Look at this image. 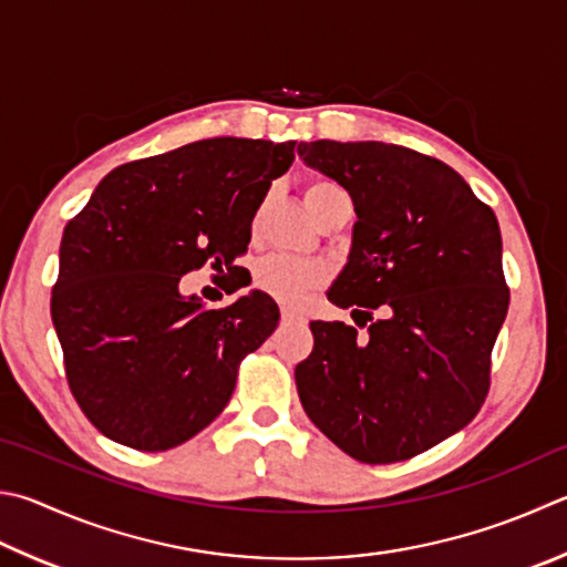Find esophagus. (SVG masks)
I'll return each mask as SVG.
<instances>
[{"mask_svg":"<svg viewBox=\"0 0 567 567\" xmlns=\"http://www.w3.org/2000/svg\"><path fill=\"white\" fill-rule=\"evenodd\" d=\"M280 315H282V322H292V319H300V312H297L295 307H287V305L280 307Z\"/></svg>","mask_w":567,"mask_h":567,"instance_id":"1","label":"esophagus"}]
</instances>
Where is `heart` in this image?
Wrapping results in <instances>:
<instances>
[{
    "label": "heart",
    "mask_w": 567,
    "mask_h": 567,
    "mask_svg": "<svg viewBox=\"0 0 567 567\" xmlns=\"http://www.w3.org/2000/svg\"><path fill=\"white\" fill-rule=\"evenodd\" d=\"M342 193L334 183L329 181H310L305 188V205L307 210L315 208L319 200H324L327 195ZM257 285L262 287L265 292L282 302H300L305 292L315 290L324 282V270L322 265L312 260H300V257H287V255H272L260 262L255 272Z\"/></svg>",
    "instance_id": "obj_1"
}]
</instances>
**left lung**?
Wrapping results in <instances>:
<instances>
[{
  "label": "left lung",
  "instance_id": "obj_1",
  "mask_svg": "<svg viewBox=\"0 0 567 567\" xmlns=\"http://www.w3.org/2000/svg\"><path fill=\"white\" fill-rule=\"evenodd\" d=\"M307 166L349 193L357 223L327 300L344 322H310L295 369L312 424L362 463H396L456 434L488 394L491 349L508 312L493 210L458 173L379 141H312ZM380 312L379 320L371 312Z\"/></svg>",
  "mask_w": 567,
  "mask_h": 567
}]
</instances>
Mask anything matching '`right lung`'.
Masks as SVG:
<instances>
[{
	"instance_id": "right-lung-1",
	"label": "right lung",
	"mask_w": 567,
	"mask_h": 567,
	"mask_svg": "<svg viewBox=\"0 0 567 567\" xmlns=\"http://www.w3.org/2000/svg\"><path fill=\"white\" fill-rule=\"evenodd\" d=\"M292 161L295 141H195L113 168L69 220L51 322L71 394L101 434L168 451L228 404L240 362L275 332L280 310L260 290L208 310L178 285L205 262L233 270Z\"/></svg>"
}]
</instances>
